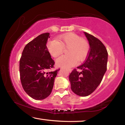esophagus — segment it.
I'll return each instance as SVG.
<instances>
[{
    "label": "esophagus",
    "instance_id": "1",
    "mask_svg": "<svg viewBox=\"0 0 125 125\" xmlns=\"http://www.w3.org/2000/svg\"><path fill=\"white\" fill-rule=\"evenodd\" d=\"M68 72L71 73L72 72V69H68Z\"/></svg>",
    "mask_w": 125,
    "mask_h": 125
}]
</instances>
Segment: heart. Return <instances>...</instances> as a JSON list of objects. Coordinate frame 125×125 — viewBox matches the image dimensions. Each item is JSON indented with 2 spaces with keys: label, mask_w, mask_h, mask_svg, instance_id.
I'll return each mask as SVG.
<instances>
[{
  "label": "heart",
  "mask_w": 125,
  "mask_h": 125,
  "mask_svg": "<svg viewBox=\"0 0 125 125\" xmlns=\"http://www.w3.org/2000/svg\"><path fill=\"white\" fill-rule=\"evenodd\" d=\"M58 41L52 40L48 42L47 48L51 55L57 57L62 53L63 48L67 50L68 55H64L56 60L58 67L70 68L77 64V60L82 61L85 57L89 50V45L86 40L82 39L73 33L60 36Z\"/></svg>",
  "instance_id": "1"
}]
</instances>
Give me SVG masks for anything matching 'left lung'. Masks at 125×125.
I'll return each instance as SVG.
<instances>
[{
	"label": "left lung",
	"instance_id": "obj_1",
	"mask_svg": "<svg viewBox=\"0 0 125 125\" xmlns=\"http://www.w3.org/2000/svg\"><path fill=\"white\" fill-rule=\"evenodd\" d=\"M90 45L88 56L83 64L74 69L69 76L71 89L75 94L86 96L100 84L107 69L108 53L104 44L93 35L84 32Z\"/></svg>",
	"mask_w": 125,
	"mask_h": 125
}]
</instances>
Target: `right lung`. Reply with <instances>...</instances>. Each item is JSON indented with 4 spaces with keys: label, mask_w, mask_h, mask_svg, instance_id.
I'll list each match as a JSON object with an SVG mask.
<instances>
[{
    "label": "right lung",
    "mask_w": 125,
    "mask_h": 125,
    "mask_svg": "<svg viewBox=\"0 0 125 125\" xmlns=\"http://www.w3.org/2000/svg\"><path fill=\"white\" fill-rule=\"evenodd\" d=\"M50 37V33H42L30 42L25 46L20 60L23 89L35 100H43L50 95L59 71L48 72L54 64L46 46Z\"/></svg>",
    "instance_id": "add662e5"
}]
</instances>
